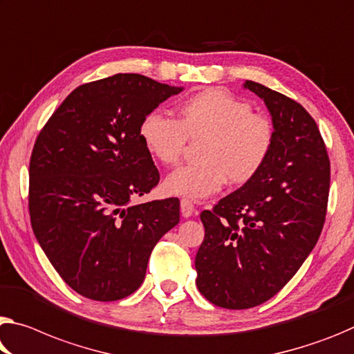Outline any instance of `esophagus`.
I'll list each match as a JSON object with an SVG mask.
<instances>
[{"label":"esophagus","instance_id":"esophagus-1","mask_svg":"<svg viewBox=\"0 0 354 354\" xmlns=\"http://www.w3.org/2000/svg\"><path fill=\"white\" fill-rule=\"evenodd\" d=\"M194 211H195V206H194L192 201L187 200V198H183L181 200V214L184 217H190L194 214Z\"/></svg>","mask_w":354,"mask_h":354}]
</instances>
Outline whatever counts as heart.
Wrapping results in <instances>:
<instances>
[{
	"label": "heart",
	"mask_w": 354,
	"mask_h": 354,
	"mask_svg": "<svg viewBox=\"0 0 354 354\" xmlns=\"http://www.w3.org/2000/svg\"><path fill=\"white\" fill-rule=\"evenodd\" d=\"M178 121L149 111L138 126L147 153L162 165H175L187 142H200L198 162L179 167L165 179V190L201 200L228 183L241 186L263 170L276 145L272 118L254 111L248 100L223 88H206L176 106Z\"/></svg>",
	"instance_id": "1"
}]
</instances>
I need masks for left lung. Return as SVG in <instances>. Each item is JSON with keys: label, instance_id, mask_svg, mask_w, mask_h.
Here are the masks:
<instances>
[{"label": "left lung", "instance_id": "obj_1", "mask_svg": "<svg viewBox=\"0 0 354 354\" xmlns=\"http://www.w3.org/2000/svg\"><path fill=\"white\" fill-rule=\"evenodd\" d=\"M265 100L276 145L263 170L200 214L205 239L195 257L197 287L223 308H250L276 296L315 248L326 218L330 165L308 111L245 80Z\"/></svg>", "mask_w": 354, "mask_h": 354}]
</instances>
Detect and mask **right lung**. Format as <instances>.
<instances>
[{
    "instance_id": "add662e5",
    "label": "right lung",
    "mask_w": 354,
    "mask_h": 354,
    "mask_svg": "<svg viewBox=\"0 0 354 354\" xmlns=\"http://www.w3.org/2000/svg\"><path fill=\"white\" fill-rule=\"evenodd\" d=\"M181 88L116 74L75 88L36 138L30 159L31 227L61 279L94 301L142 285L151 252L179 222V200L129 205L160 175L138 126Z\"/></svg>"
}]
</instances>
